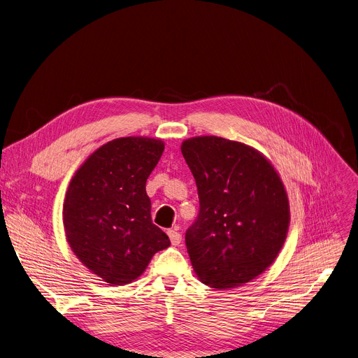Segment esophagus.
Returning <instances> with one entry per match:
<instances>
[{
  "mask_svg": "<svg viewBox=\"0 0 358 358\" xmlns=\"http://www.w3.org/2000/svg\"><path fill=\"white\" fill-rule=\"evenodd\" d=\"M169 237H170V241L173 245H180L181 243V234L177 231V230H169Z\"/></svg>",
  "mask_w": 358,
  "mask_h": 358,
  "instance_id": "esophagus-1",
  "label": "esophagus"
}]
</instances>
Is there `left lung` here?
Here are the masks:
<instances>
[{"label":"left lung","instance_id":"obj_1","mask_svg":"<svg viewBox=\"0 0 358 358\" xmlns=\"http://www.w3.org/2000/svg\"><path fill=\"white\" fill-rule=\"evenodd\" d=\"M181 152L200 199L185 233L194 271L218 289L254 280L274 263L288 233L289 204L278 173L255 148L215 136L188 138Z\"/></svg>","mask_w":358,"mask_h":358}]
</instances>
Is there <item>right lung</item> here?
<instances>
[{
    "label": "right lung",
    "mask_w": 358,
    "mask_h": 358,
    "mask_svg": "<svg viewBox=\"0 0 358 358\" xmlns=\"http://www.w3.org/2000/svg\"><path fill=\"white\" fill-rule=\"evenodd\" d=\"M164 143L122 137L96 148L76 171L62 207L67 241L80 262L108 285L137 280L169 236L151 220L145 182Z\"/></svg>",
    "instance_id": "add662e5"
}]
</instances>
